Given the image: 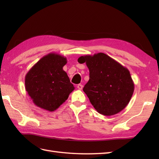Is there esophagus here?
I'll use <instances>...</instances> for the list:
<instances>
[{
    "instance_id": "34e87169",
    "label": "esophagus",
    "mask_w": 159,
    "mask_h": 159,
    "mask_svg": "<svg viewBox=\"0 0 159 159\" xmlns=\"http://www.w3.org/2000/svg\"><path fill=\"white\" fill-rule=\"evenodd\" d=\"M83 86L82 85H80V84H79V85H77V88L80 90H81L83 89Z\"/></svg>"
}]
</instances>
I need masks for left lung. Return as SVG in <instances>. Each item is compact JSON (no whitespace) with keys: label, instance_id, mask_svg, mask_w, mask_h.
<instances>
[{"label":"left lung","instance_id":"1","mask_svg":"<svg viewBox=\"0 0 159 159\" xmlns=\"http://www.w3.org/2000/svg\"><path fill=\"white\" fill-rule=\"evenodd\" d=\"M78 61L89 68V80L83 91L98 112L113 116L128 105L134 85L126 67L102 52L81 56Z\"/></svg>","mask_w":159,"mask_h":159}]
</instances>
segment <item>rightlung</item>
Wrapping results in <instances>:
<instances>
[{
    "label": "right lung",
    "mask_w": 159,
    "mask_h": 159,
    "mask_svg": "<svg viewBox=\"0 0 159 159\" xmlns=\"http://www.w3.org/2000/svg\"><path fill=\"white\" fill-rule=\"evenodd\" d=\"M66 57L55 52L43 57L25 76V89L36 106L54 111L65 102L74 87L63 67Z\"/></svg>",
    "instance_id": "add662e5"
}]
</instances>
